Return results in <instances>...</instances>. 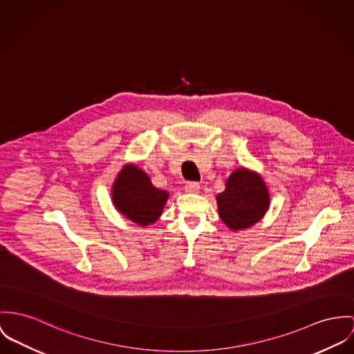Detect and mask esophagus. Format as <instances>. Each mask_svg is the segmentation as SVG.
<instances>
[{
    "mask_svg": "<svg viewBox=\"0 0 354 354\" xmlns=\"http://www.w3.org/2000/svg\"><path fill=\"white\" fill-rule=\"evenodd\" d=\"M199 189H201V186H199L198 182H187V183H186V187H185V190L187 191V192H191V194L198 192Z\"/></svg>",
    "mask_w": 354,
    "mask_h": 354,
    "instance_id": "1",
    "label": "esophagus"
}]
</instances>
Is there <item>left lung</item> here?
<instances>
[{"mask_svg":"<svg viewBox=\"0 0 354 354\" xmlns=\"http://www.w3.org/2000/svg\"><path fill=\"white\" fill-rule=\"evenodd\" d=\"M219 217L232 230L252 226L266 214L270 194L263 179L244 168L236 169L226 180V189L217 195Z\"/></svg>","mask_w":354,"mask_h":354,"instance_id":"1","label":"left lung"}]
</instances>
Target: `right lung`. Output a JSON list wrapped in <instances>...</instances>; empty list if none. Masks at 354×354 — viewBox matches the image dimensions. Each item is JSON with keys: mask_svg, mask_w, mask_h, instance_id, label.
<instances>
[{"mask_svg": "<svg viewBox=\"0 0 354 354\" xmlns=\"http://www.w3.org/2000/svg\"><path fill=\"white\" fill-rule=\"evenodd\" d=\"M117 210L140 226L153 223L162 216L168 192L153 187L149 176L135 165H127L113 186Z\"/></svg>", "mask_w": 354, "mask_h": 354, "instance_id": "add662e5", "label": "right lung"}]
</instances>
